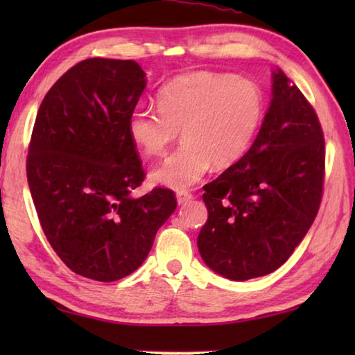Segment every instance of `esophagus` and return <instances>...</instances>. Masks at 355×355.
Instances as JSON below:
<instances>
[{
  "mask_svg": "<svg viewBox=\"0 0 355 355\" xmlns=\"http://www.w3.org/2000/svg\"><path fill=\"white\" fill-rule=\"evenodd\" d=\"M191 199H192L191 192H188V191H178V192H177V202H178V205H183V203L189 202Z\"/></svg>",
  "mask_w": 355,
  "mask_h": 355,
  "instance_id": "obj_1",
  "label": "esophagus"
}]
</instances>
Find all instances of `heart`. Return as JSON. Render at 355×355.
I'll list each match as a JSON object with an SVG mask.
<instances>
[{
	"instance_id": "heart-1",
	"label": "heart",
	"mask_w": 355,
	"mask_h": 355,
	"mask_svg": "<svg viewBox=\"0 0 355 355\" xmlns=\"http://www.w3.org/2000/svg\"><path fill=\"white\" fill-rule=\"evenodd\" d=\"M158 106H137L128 117V135L144 153L159 156L182 130V147L152 171L155 183L173 189L196 184L211 166L236 164L264 117L263 92L254 81L205 70L164 84Z\"/></svg>"
}]
</instances>
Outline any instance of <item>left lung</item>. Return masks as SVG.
Returning a JSON list of instances; mask_svg holds the SVG:
<instances>
[{
	"label": "left lung",
	"instance_id": "obj_1",
	"mask_svg": "<svg viewBox=\"0 0 355 355\" xmlns=\"http://www.w3.org/2000/svg\"><path fill=\"white\" fill-rule=\"evenodd\" d=\"M324 159L315 110L275 69L272 100L252 147L203 186L208 219L197 248L207 266L236 282L280 268L320 209Z\"/></svg>",
	"mask_w": 355,
	"mask_h": 355
}]
</instances>
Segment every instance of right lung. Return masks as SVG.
I'll use <instances>...</instances> for the list:
<instances>
[{
  "label": "right lung",
  "mask_w": 355,
  "mask_h": 355,
  "mask_svg": "<svg viewBox=\"0 0 355 355\" xmlns=\"http://www.w3.org/2000/svg\"><path fill=\"white\" fill-rule=\"evenodd\" d=\"M146 84L135 61L86 59L59 78L35 117L29 191L48 243L83 277L114 282L135 272L177 208L164 188L133 197L146 173L128 117Z\"/></svg>",
  "instance_id": "right-lung-1"
}]
</instances>
